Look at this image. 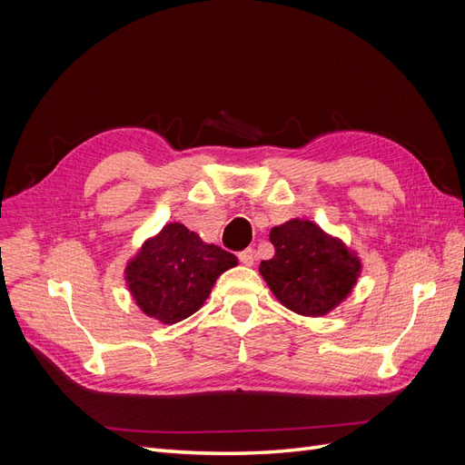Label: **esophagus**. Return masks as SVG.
Wrapping results in <instances>:
<instances>
[{
	"label": "esophagus",
	"instance_id": "obj_1",
	"mask_svg": "<svg viewBox=\"0 0 465 465\" xmlns=\"http://www.w3.org/2000/svg\"><path fill=\"white\" fill-rule=\"evenodd\" d=\"M238 260H241L244 265L252 267V265H254V262H256V252L252 250V248H246V250L241 252V254H238Z\"/></svg>",
	"mask_w": 465,
	"mask_h": 465
}]
</instances>
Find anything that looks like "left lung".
Listing matches in <instances>:
<instances>
[{"instance_id": "1", "label": "left lung", "mask_w": 465, "mask_h": 465, "mask_svg": "<svg viewBox=\"0 0 465 465\" xmlns=\"http://www.w3.org/2000/svg\"><path fill=\"white\" fill-rule=\"evenodd\" d=\"M270 241L275 254L260 263V273L291 312L326 316L353 292L362 272L361 258L314 221L291 219L270 231Z\"/></svg>"}]
</instances>
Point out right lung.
<instances>
[{
	"label": "right lung",
	"mask_w": 465,
	"mask_h": 465,
	"mask_svg": "<svg viewBox=\"0 0 465 465\" xmlns=\"http://www.w3.org/2000/svg\"><path fill=\"white\" fill-rule=\"evenodd\" d=\"M234 265L238 258L231 252L173 221L139 246L124 279L139 311L171 326L198 312L215 281Z\"/></svg>",
	"instance_id": "obj_1"
}]
</instances>
